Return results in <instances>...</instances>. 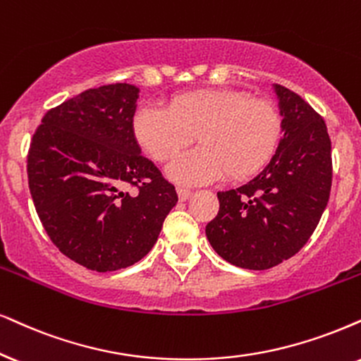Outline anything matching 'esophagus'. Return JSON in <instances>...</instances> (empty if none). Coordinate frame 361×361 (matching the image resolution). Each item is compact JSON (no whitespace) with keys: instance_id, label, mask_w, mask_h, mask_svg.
<instances>
[{"instance_id":"esophagus-1","label":"esophagus","mask_w":361,"mask_h":361,"mask_svg":"<svg viewBox=\"0 0 361 361\" xmlns=\"http://www.w3.org/2000/svg\"><path fill=\"white\" fill-rule=\"evenodd\" d=\"M176 193H178V198H180V202H186V200H188L190 196L193 195V191L188 190V188H183V186H178Z\"/></svg>"}]
</instances>
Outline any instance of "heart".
I'll list each match as a JSON object with an SVG mask.
<instances>
[{
  "mask_svg": "<svg viewBox=\"0 0 361 361\" xmlns=\"http://www.w3.org/2000/svg\"><path fill=\"white\" fill-rule=\"evenodd\" d=\"M202 147L176 157L166 171L181 183H207L226 175L241 181L270 161L281 138V115L267 99L235 90L195 91L168 108L143 104L133 116V135L157 161L171 158L195 138Z\"/></svg>",
  "mask_w": 361,
  "mask_h": 361,
  "instance_id": "1",
  "label": "heart"
}]
</instances>
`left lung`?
Listing matches in <instances>:
<instances>
[{
    "label": "left lung",
    "instance_id": "obj_1",
    "mask_svg": "<svg viewBox=\"0 0 361 361\" xmlns=\"http://www.w3.org/2000/svg\"><path fill=\"white\" fill-rule=\"evenodd\" d=\"M283 138L267 166L240 188L218 191L220 209L207 238L228 263L268 270L313 235L331 190L326 125L302 97L275 85Z\"/></svg>",
    "mask_w": 361,
    "mask_h": 361
}]
</instances>
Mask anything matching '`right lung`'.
Returning <instances> with one entry per match:
<instances>
[{"label": "right lung", "instance_id": "obj_1", "mask_svg": "<svg viewBox=\"0 0 361 361\" xmlns=\"http://www.w3.org/2000/svg\"><path fill=\"white\" fill-rule=\"evenodd\" d=\"M138 93L128 83L86 90L49 109L30 145L36 213L59 252L93 271L140 262L178 202L133 135Z\"/></svg>", "mask_w": 361, "mask_h": 361}]
</instances>
